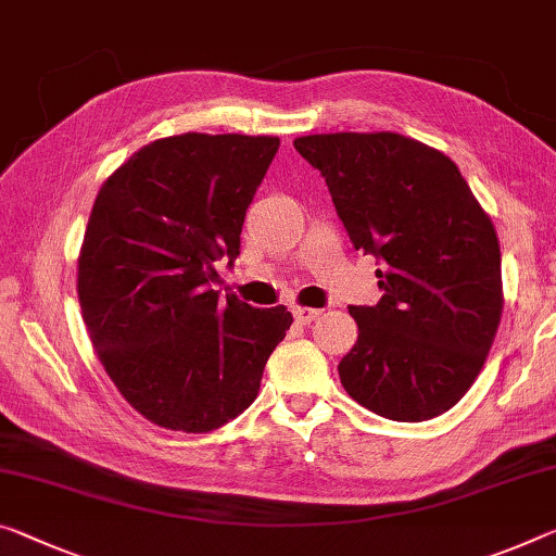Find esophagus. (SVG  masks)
Wrapping results in <instances>:
<instances>
[{
  "label": "esophagus",
  "mask_w": 556,
  "mask_h": 556,
  "mask_svg": "<svg viewBox=\"0 0 556 556\" xmlns=\"http://www.w3.org/2000/svg\"><path fill=\"white\" fill-rule=\"evenodd\" d=\"M319 314H321V312L314 309V306H296V309H294V319H296L299 324L306 326V324H312Z\"/></svg>",
  "instance_id": "34e87169"
}]
</instances>
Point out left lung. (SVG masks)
Masks as SVG:
<instances>
[{"label":"left lung","mask_w":556,"mask_h":556,"mask_svg":"<svg viewBox=\"0 0 556 556\" xmlns=\"http://www.w3.org/2000/svg\"><path fill=\"white\" fill-rule=\"evenodd\" d=\"M294 148L321 170L356 250L383 264L381 302L349 306L358 339L341 386L391 420L451 410L482 371L505 304L490 215L451 157L408 136L316 134Z\"/></svg>","instance_id":"1"}]
</instances>
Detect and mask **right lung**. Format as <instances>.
<instances>
[{
	"instance_id": "right-lung-1",
	"label": "right lung",
	"mask_w": 556,
	"mask_h": 556,
	"mask_svg": "<svg viewBox=\"0 0 556 556\" xmlns=\"http://www.w3.org/2000/svg\"><path fill=\"white\" fill-rule=\"evenodd\" d=\"M277 136L182 134L140 148L103 180L76 292L96 356L146 420L207 433L260 393L287 306L219 299L215 262L240 254L244 213Z\"/></svg>"
}]
</instances>
